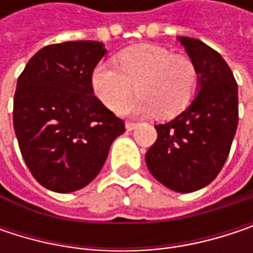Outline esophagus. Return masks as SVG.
<instances>
[{"mask_svg": "<svg viewBox=\"0 0 253 253\" xmlns=\"http://www.w3.org/2000/svg\"><path fill=\"white\" fill-rule=\"evenodd\" d=\"M137 127V123H134V122H127L126 123V128L128 131H131V130H134Z\"/></svg>", "mask_w": 253, "mask_h": 253, "instance_id": "34e87169", "label": "esophagus"}]
</instances>
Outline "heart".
<instances>
[{
  "mask_svg": "<svg viewBox=\"0 0 253 253\" xmlns=\"http://www.w3.org/2000/svg\"><path fill=\"white\" fill-rule=\"evenodd\" d=\"M116 66L98 64L90 76L96 96L116 110L134 90L139 95L119 108L126 114L170 119L184 111L196 96L199 70L195 61L157 45H136L120 52Z\"/></svg>",
  "mask_w": 253,
  "mask_h": 253,
  "instance_id": "b5f03b06",
  "label": "heart"
}]
</instances>
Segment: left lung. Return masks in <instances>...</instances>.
<instances>
[{
    "label": "left lung",
    "instance_id": "obj_1",
    "mask_svg": "<svg viewBox=\"0 0 253 253\" xmlns=\"http://www.w3.org/2000/svg\"><path fill=\"white\" fill-rule=\"evenodd\" d=\"M199 70V93L174 120L157 125V140L145 161L160 183L189 193L221 171L239 122L237 83L223 57L199 39L180 36Z\"/></svg>",
    "mask_w": 253,
    "mask_h": 253
}]
</instances>
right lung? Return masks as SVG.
<instances>
[{"label": "right lung", "mask_w": 253, "mask_h": 253, "mask_svg": "<svg viewBox=\"0 0 253 253\" xmlns=\"http://www.w3.org/2000/svg\"><path fill=\"white\" fill-rule=\"evenodd\" d=\"M102 42L70 41L39 49L17 79L13 125L32 176L69 193L99 174L125 122L95 95L90 76Z\"/></svg>", "instance_id": "1"}]
</instances>
